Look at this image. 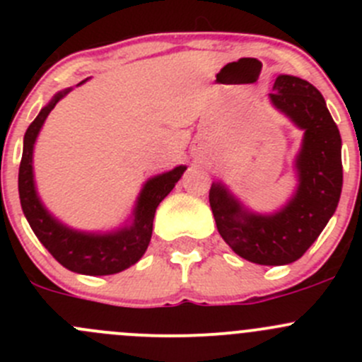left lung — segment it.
<instances>
[{
    "instance_id": "obj_1",
    "label": "left lung",
    "mask_w": 362,
    "mask_h": 362,
    "mask_svg": "<svg viewBox=\"0 0 362 362\" xmlns=\"http://www.w3.org/2000/svg\"><path fill=\"white\" fill-rule=\"evenodd\" d=\"M273 89V107L303 131L293 198L273 214H257L217 180L210 189V206L218 233L235 254L255 264L284 266L312 247L337 211L343 185L341 136L312 83L279 75Z\"/></svg>"
}]
</instances>
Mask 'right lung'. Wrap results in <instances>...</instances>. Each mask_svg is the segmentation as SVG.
Returning <instances> with one entry per match:
<instances>
[{
	"instance_id": "right-lung-1",
	"label": "right lung",
	"mask_w": 362,
	"mask_h": 362,
	"mask_svg": "<svg viewBox=\"0 0 362 362\" xmlns=\"http://www.w3.org/2000/svg\"><path fill=\"white\" fill-rule=\"evenodd\" d=\"M86 82V80H83ZM80 82V83H83ZM78 83V86H80ZM71 90H59L40 110L24 134L23 159L19 168L21 206L36 238L59 264L80 275H113L127 269L141 259L152 238L156 208L175 187L187 166H177L166 173L148 178L138 194L129 221L107 233H87L57 221L40 199L33 171V151L43 122L57 103Z\"/></svg>"
}]
</instances>
